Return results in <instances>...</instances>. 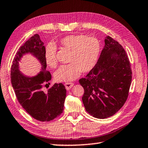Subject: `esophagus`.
<instances>
[{
	"label": "esophagus",
	"mask_w": 148,
	"mask_h": 148,
	"mask_svg": "<svg viewBox=\"0 0 148 148\" xmlns=\"http://www.w3.org/2000/svg\"><path fill=\"white\" fill-rule=\"evenodd\" d=\"M74 83H65V86L66 90H69L72 88V86H73Z\"/></svg>",
	"instance_id": "obj_1"
}]
</instances>
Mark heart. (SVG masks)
I'll return each mask as SVG.
<instances>
[{
    "instance_id": "b5f03b06",
    "label": "heart",
    "mask_w": 148,
    "mask_h": 148,
    "mask_svg": "<svg viewBox=\"0 0 148 148\" xmlns=\"http://www.w3.org/2000/svg\"><path fill=\"white\" fill-rule=\"evenodd\" d=\"M63 48L71 51L67 65L60 66L54 74L58 82H68L76 79L83 72L93 69L99 59L101 45L96 38L85 34H72L65 36L60 41ZM56 47L49 43L45 50V60L51 68L57 66Z\"/></svg>"
}]
</instances>
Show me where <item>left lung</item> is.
<instances>
[{"instance_id":"8db88e82","label":"left lung","mask_w":148,"mask_h":148,"mask_svg":"<svg viewBox=\"0 0 148 148\" xmlns=\"http://www.w3.org/2000/svg\"><path fill=\"white\" fill-rule=\"evenodd\" d=\"M105 43L96 65L79 80L86 111L97 119L111 117L122 108L132 79L131 65L122 45L109 36Z\"/></svg>"}]
</instances>
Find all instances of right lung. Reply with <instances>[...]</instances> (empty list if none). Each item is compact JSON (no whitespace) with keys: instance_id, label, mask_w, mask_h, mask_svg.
Returning <instances> with one entry per match:
<instances>
[{"instance_id":"1","label":"right lung","mask_w":148,"mask_h":148,"mask_svg":"<svg viewBox=\"0 0 148 148\" xmlns=\"http://www.w3.org/2000/svg\"><path fill=\"white\" fill-rule=\"evenodd\" d=\"M38 34L31 37L17 51L11 69V82L17 100L25 110L35 119L47 122L62 114L66 97V89L62 83H55L47 92L51 74L46 71L45 47ZM30 53L39 60L42 69L34 77H27L19 70L18 62L23 55Z\"/></svg>"}]
</instances>
